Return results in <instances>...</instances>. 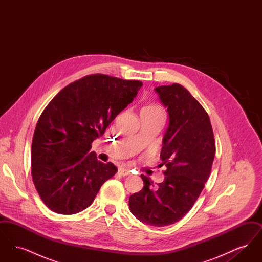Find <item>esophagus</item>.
<instances>
[{
    "instance_id": "esophagus-1",
    "label": "esophagus",
    "mask_w": 262,
    "mask_h": 262,
    "mask_svg": "<svg viewBox=\"0 0 262 262\" xmlns=\"http://www.w3.org/2000/svg\"><path fill=\"white\" fill-rule=\"evenodd\" d=\"M118 173L121 174V176H127V174H130V171L127 170V169H124V168H120Z\"/></svg>"
}]
</instances>
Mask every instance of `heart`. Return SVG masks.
Returning <instances> with one entry per match:
<instances>
[{
    "instance_id": "1",
    "label": "heart",
    "mask_w": 262,
    "mask_h": 262,
    "mask_svg": "<svg viewBox=\"0 0 262 262\" xmlns=\"http://www.w3.org/2000/svg\"><path fill=\"white\" fill-rule=\"evenodd\" d=\"M140 113H148V114H162V108L158 105H148L144 108H142Z\"/></svg>"
}]
</instances>
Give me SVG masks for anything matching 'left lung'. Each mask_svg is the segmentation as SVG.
Segmentation results:
<instances>
[{"mask_svg": "<svg viewBox=\"0 0 262 262\" xmlns=\"http://www.w3.org/2000/svg\"><path fill=\"white\" fill-rule=\"evenodd\" d=\"M169 113V126L160 154L165 180L141 174L143 188L130 195L129 209L139 221L154 227L174 224L191 209L211 172L215 139L207 112L179 83L155 88Z\"/></svg>", "mask_w": 262, "mask_h": 262, "instance_id": "8db88e82", "label": "left lung"}]
</instances>
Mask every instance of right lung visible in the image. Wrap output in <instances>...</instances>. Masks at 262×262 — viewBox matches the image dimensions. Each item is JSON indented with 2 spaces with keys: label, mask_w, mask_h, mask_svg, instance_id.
<instances>
[{
  "label": "right lung",
  "mask_w": 262,
  "mask_h": 262,
  "mask_svg": "<svg viewBox=\"0 0 262 262\" xmlns=\"http://www.w3.org/2000/svg\"><path fill=\"white\" fill-rule=\"evenodd\" d=\"M141 86L139 80L86 75L62 88L46 106L32 138L31 176L52 211L71 215L84 210L118 172L89 150Z\"/></svg>",
  "instance_id": "obj_1"
}]
</instances>
